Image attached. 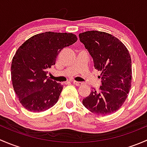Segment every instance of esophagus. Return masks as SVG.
Segmentation results:
<instances>
[{
    "mask_svg": "<svg viewBox=\"0 0 147 147\" xmlns=\"http://www.w3.org/2000/svg\"><path fill=\"white\" fill-rule=\"evenodd\" d=\"M72 82H73V84H75V85H76V86H80V85H82V82H78V81H75V80H74Z\"/></svg>",
    "mask_w": 147,
    "mask_h": 147,
    "instance_id": "esophagus-1",
    "label": "esophagus"
}]
</instances>
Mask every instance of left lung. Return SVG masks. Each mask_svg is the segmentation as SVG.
Segmentation results:
<instances>
[{
	"label": "left lung",
	"mask_w": 147,
	"mask_h": 147,
	"mask_svg": "<svg viewBox=\"0 0 147 147\" xmlns=\"http://www.w3.org/2000/svg\"><path fill=\"white\" fill-rule=\"evenodd\" d=\"M100 71L102 85L93 89L83 99L87 109L98 115H107L117 111L124 104L131 88V60L126 46L116 37L107 32L91 30L79 34Z\"/></svg>",
	"instance_id": "8db88e82"
}]
</instances>
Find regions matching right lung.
<instances>
[{
    "mask_svg": "<svg viewBox=\"0 0 147 147\" xmlns=\"http://www.w3.org/2000/svg\"><path fill=\"white\" fill-rule=\"evenodd\" d=\"M78 38L72 33L45 32L37 34L19 47L11 63L13 89L28 111L44 112L58 101L63 85L47 76L57 56Z\"/></svg>",
    "mask_w": 147,
    "mask_h": 147,
    "instance_id": "right-lung-1",
    "label": "right lung"
}]
</instances>
